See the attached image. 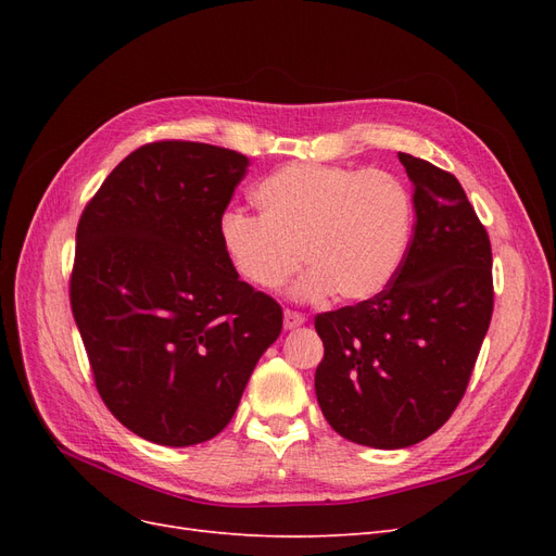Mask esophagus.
Listing matches in <instances>:
<instances>
[{
  "mask_svg": "<svg viewBox=\"0 0 556 556\" xmlns=\"http://www.w3.org/2000/svg\"><path fill=\"white\" fill-rule=\"evenodd\" d=\"M282 323H285V329H296L306 323V317L301 313H294V311H285Z\"/></svg>",
  "mask_w": 556,
  "mask_h": 556,
  "instance_id": "esophagus-1",
  "label": "esophagus"
}]
</instances>
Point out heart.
<instances>
[{
	"instance_id": "1",
	"label": "heart",
	"mask_w": 556,
	"mask_h": 556,
	"mask_svg": "<svg viewBox=\"0 0 556 556\" xmlns=\"http://www.w3.org/2000/svg\"><path fill=\"white\" fill-rule=\"evenodd\" d=\"M258 215L225 211L217 220L227 262L257 290H276L299 266L294 299L336 294L366 301L380 294L406 252L410 194L384 172L290 162L252 192Z\"/></svg>"
}]
</instances>
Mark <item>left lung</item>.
<instances>
[{"instance_id": "8db88e82", "label": "left lung", "mask_w": 556, "mask_h": 556, "mask_svg": "<svg viewBox=\"0 0 556 556\" xmlns=\"http://www.w3.org/2000/svg\"><path fill=\"white\" fill-rule=\"evenodd\" d=\"M415 229L394 280L315 317L323 415L343 439L399 450L439 431L466 392L494 311L492 245L459 180L399 153Z\"/></svg>"}]
</instances>
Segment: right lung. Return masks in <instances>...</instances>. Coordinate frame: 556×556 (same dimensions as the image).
Returning a JSON list of instances; mask_svg holds the SVG:
<instances>
[{
  "label": "right lung",
  "instance_id": "add662e5",
  "mask_svg": "<svg viewBox=\"0 0 556 556\" xmlns=\"http://www.w3.org/2000/svg\"><path fill=\"white\" fill-rule=\"evenodd\" d=\"M250 160L194 141L134 150L80 215L72 311L99 396L141 439L211 441L282 329L227 262L217 220Z\"/></svg>",
  "mask_w": 556,
  "mask_h": 556
}]
</instances>
